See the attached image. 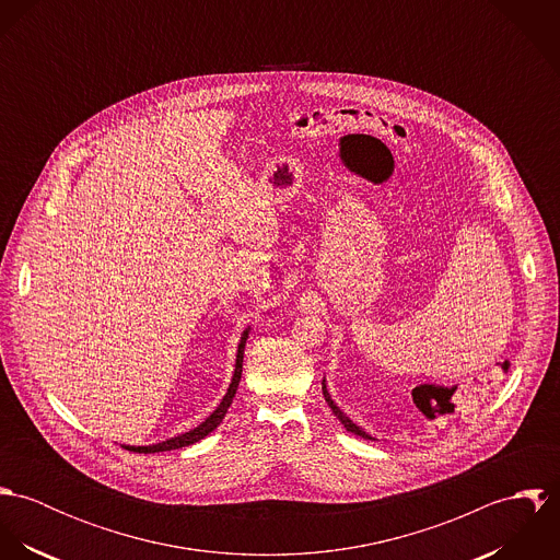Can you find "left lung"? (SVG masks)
I'll list each match as a JSON object with an SVG mask.
<instances>
[{"label": "left lung", "instance_id": "obj_1", "mask_svg": "<svg viewBox=\"0 0 560 560\" xmlns=\"http://www.w3.org/2000/svg\"><path fill=\"white\" fill-rule=\"evenodd\" d=\"M323 397H325V400H327V405L331 407L334 416H336V418H338V420L345 424V429H347V431H351V433H355V435H360V438H364V440H373V438H371L366 431H362V429H360L355 422H351V420H349V416H347V413H342V409H340V407H338V405L331 400L329 393H327V388H325V382H323Z\"/></svg>", "mask_w": 560, "mask_h": 560}]
</instances>
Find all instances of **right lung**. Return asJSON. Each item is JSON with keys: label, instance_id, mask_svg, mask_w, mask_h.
Masks as SVG:
<instances>
[{"label": "right lung", "instance_id": "obj_1", "mask_svg": "<svg viewBox=\"0 0 560 560\" xmlns=\"http://www.w3.org/2000/svg\"><path fill=\"white\" fill-rule=\"evenodd\" d=\"M247 331H249V327H247V329L243 331V336H241L240 349H237V362H235V375H233V382H231V386H229V393H226V397L222 399V402L218 405V409H215L202 424H198L196 429H191V431H187V433H183V435H176V438H172V440H165V442L153 444V446H122V448L133 451V453H144V455H147V453L176 451V448H183V446H189V444L200 442V440L207 438L213 429H218V424L224 420V416H226V411H229V407H231V402H233V397L237 395V388H240L241 369H243V349H245Z\"/></svg>", "mask_w": 560, "mask_h": 560}]
</instances>
